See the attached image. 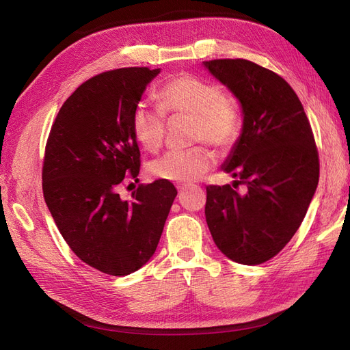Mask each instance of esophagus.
Instances as JSON below:
<instances>
[{"label":"esophagus","mask_w":350,"mask_h":350,"mask_svg":"<svg viewBox=\"0 0 350 350\" xmlns=\"http://www.w3.org/2000/svg\"><path fill=\"white\" fill-rule=\"evenodd\" d=\"M176 188H178V191L183 194V193L185 191V189H187V185H181V184H178V187H176Z\"/></svg>","instance_id":"1"}]
</instances>
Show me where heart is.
<instances>
[{
  "instance_id": "1",
  "label": "heart",
  "mask_w": 350,
  "mask_h": 350,
  "mask_svg": "<svg viewBox=\"0 0 350 350\" xmlns=\"http://www.w3.org/2000/svg\"><path fill=\"white\" fill-rule=\"evenodd\" d=\"M161 108L139 103L134 108L131 125L137 143L147 152H157L165 137V113L191 116L193 139L206 140L219 150L235 143L239 133V112L235 102L225 96L216 83L193 74H181L167 80L157 93ZM213 163L206 147L171 150L149 166L153 176L171 183H193L203 176Z\"/></svg>"
}]
</instances>
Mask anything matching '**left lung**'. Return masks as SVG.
Instances as JSON below:
<instances>
[{"mask_svg": "<svg viewBox=\"0 0 350 350\" xmlns=\"http://www.w3.org/2000/svg\"><path fill=\"white\" fill-rule=\"evenodd\" d=\"M203 66L241 105L242 130L221 171L245 185H208L206 221L229 260L256 266L301 226L319 185V152L299 98L276 72L247 59Z\"/></svg>", "mask_w": 350, "mask_h": 350, "instance_id": "left-lung-1", "label": "left lung"}]
</instances>
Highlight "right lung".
Returning <instances> with one entry per match:
<instances>
[{"instance_id": "add662e5", "label": "right lung", "mask_w": 350, "mask_h": 350, "mask_svg": "<svg viewBox=\"0 0 350 350\" xmlns=\"http://www.w3.org/2000/svg\"><path fill=\"white\" fill-rule=\"evenodd\" d=\"M161 68H118L84 81L52 125L42 188L55 224L76 256L111 276H126L152 258L175 187L163 179L140 185L130 200L118 187L140 172L131 118Z\"/></svg>"}]
</instances>
